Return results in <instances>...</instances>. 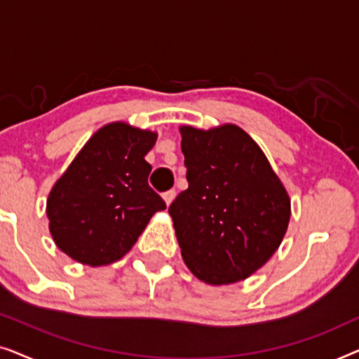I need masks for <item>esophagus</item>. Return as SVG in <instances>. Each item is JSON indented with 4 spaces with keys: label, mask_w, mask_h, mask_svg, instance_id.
<instances>
[{
    "label": "esophagus",
    "mask_w": 359,
    "mask_h": 359,
    "mask_svg": "<svg viewBox=\"0 0 359 359\" xmlns=\"http://www.w3.org/2000/svg\"><path fill=\"white\" fill-rule=\"evenodd\" d=\"M175 196H176V191H175V189H171V191H166V193H163V199H165L166 205H170L171 203H173Z\"/></svg>",
    "instance_id": "esophagus-1"
}]
</instances>
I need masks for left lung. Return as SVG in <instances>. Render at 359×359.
<instances>
[{"instance_id":"obj_1","label":"left lung","mask_w":359,"mask_h":359,"mask_svg":"<svg viewBox=\"0 0 359 359\" xmlns=\"http://www.w3.org/2000/svg\"><path fill=\"white\" fill-rule=\"evenodd\" d=\"M188 189L168 212L181 257L212 286L257 273L281 245L291 199L257 142L235 124L181 126Z\"/></svg>"}]
</instances>
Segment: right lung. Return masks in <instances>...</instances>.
<instances>
[{"instance_id":"1","label":"right lung","mask_w":359,"mask_h":359,"mask_svg":"<svg viewBox=\"0 0 359 359\" xmlns=\"http://www.w3.org/2000/svg\"><path fill=\"white\" fill-rule=\"evenodd\" d=\"M155 142L156 132L117 121L83 145L47 199L48 229L63 253L88 266L114 263L166 209L149 186L145 155Z\"/></svg>"}]
</instances>
